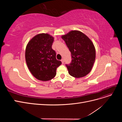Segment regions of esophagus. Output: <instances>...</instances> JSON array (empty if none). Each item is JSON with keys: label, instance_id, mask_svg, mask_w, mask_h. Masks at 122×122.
<instances>
[{"label": "esophagus", "instance_id": "esophagus-1", "mask_svg": "<svg viewBox=\"0 0 122 122\" xmlns=\"http://www.w3.org/2000/svg\"><path fill=\"white\" fill-rule=\"evenodd\" d=\"M61 62H62V64H64V62H65V61H64V59H62V60H61Z\"/></svg>", "mask_w": 122, "mask_h": 122}]
</instances>
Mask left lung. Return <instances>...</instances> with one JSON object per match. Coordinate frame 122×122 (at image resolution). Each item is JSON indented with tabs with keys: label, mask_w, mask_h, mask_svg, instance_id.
<instances>
[{
	"label": "left lung",
	"mask_w": 122,
	"mask_h": 122,
	"mask_svg": "<svg viewBox=\"0 0 122 122\" xmlns=\"http://www.w3.org/2000/svg\"><path fill=\"white\" fill-rule=\"evenodd\" d=\"M71 53V63L66 64L70 75L76 78L86 76L90 72L96 58L93 43L87 36L78 30H72L62 36Z\"/></svg>",
	"instance_id": "left-lung-1"
}]
</instances>
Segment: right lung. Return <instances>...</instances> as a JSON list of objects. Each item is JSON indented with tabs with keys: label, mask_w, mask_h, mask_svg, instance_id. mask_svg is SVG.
<instances>
[{
	"label": "right lung",
	"mask_w": 122,
	"mask_h": 122,
	"mask_svg": "<svg viewBox=\"0 0 122 122\" xmlns=\"http://www.w3.org/2000/svg\"><path fill=\"white\" fill-rule=\"evenodd\" d=\"M54 38L47 34L34 36L27 45L25 60L32 75L42 81H48L56 75V69L61 64L52 49Z\"/></svg>",
	"instance_id": "add662e5"
}]
</instances>
